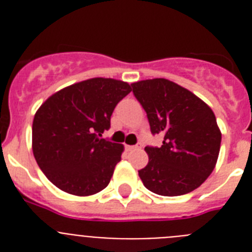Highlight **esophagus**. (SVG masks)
Here are the masks:
<instances>
[{
    "label": "esophagus",
    "instance_id": "obj_1",
    "mask_svg": "<svg viewBox=\"0 0 252 252\" xmlns=\"http://www.w3.org/2000/svg\"><path fill=\"white\" fill-rule=\"evenodd\" d=\"M141 149V145H135V146H127V150L128 151H135V150H139Z\"/></svg>",
    "mask_w": 252,
    "mask_h": 252
}]
</instances>
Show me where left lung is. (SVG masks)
<instances>
[{"instance_id":"8db88e82","label":"left lung","mask_w":252,"mask_h":252,"mask_svg":"<svg viewBox=\"0 0 252 252\" xmlns=\"http://www.w3.org/2000/svg\"><path fill=\"white\" fill-rule=\"evenodd\" d=\"M160 148L146 146L148 165L139 177L150 192L175 197L192 192L211 175L221 148V130L211 107L184 87L154 78L131 84Z\"/></svg>"}]
</instances>
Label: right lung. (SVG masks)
Returning <instances> with one entry per match:
<instances>
[{
  "label": "right lung",
  "mask_w": 252,
  "mask_h": 252,
  "mask_svg": "<svg viewBox=\"0 0 252 252\" xmlns=\"http://www.w3.org/2000/svg\"><path fill=\"white\" fill-rule=\"evenodd\" d=\"M131 92L126 82L91 78L51 94L32 122V153L39 168L63 192L87 197L110 183L122 144L102 139L116 104Z\"/></svg>",
  "instance_id": "obj_1"
}]
</instances>
